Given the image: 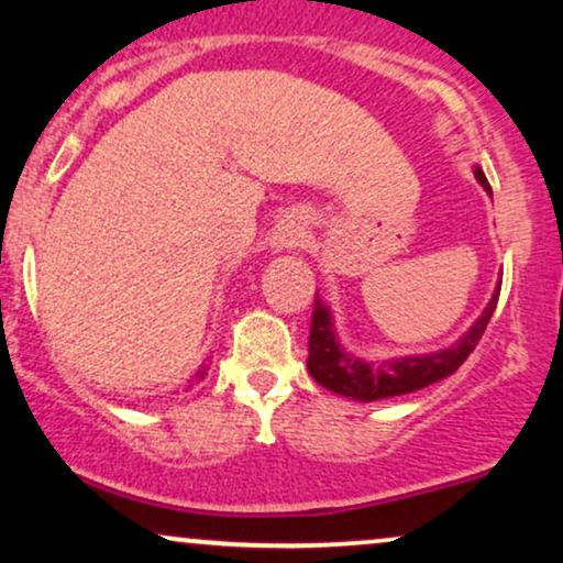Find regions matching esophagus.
<instances>
[{
  "instance_id": "esophagus-1",
  "label": "esophagus",
  "mask_w": 563,
  "mask_h": 563,
  "mask_svg": "<svg viewBox=\"0 0 563 563\" xmlns=\"http://www.w3.org/2000/svg\"><path fill=\"white\" fill-rule=\"evenodd\" d=\"M301 239H303V229L298 227L296 221H286L275 229L273 246L277 252H283V250H290V246L301 244Z\"/></svg>"
}]
</instances>
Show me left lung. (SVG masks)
I'll return each instance as SVG.
<instances>
[{
    "label": "left lung",
    "instance_id": "left-lung-1",
    "mask_svg": "<svg viewBox=\"0 0 563 563\" xmlns=\"http://www.w3.org/2000/svg\"><path fill=\"white\" fill-rule=\"evenodd\" d=\"M478 185L492 195V187L486 183L482 167L474 169ZM499 286L494 288L492 301L486 303L482 317H478L466 334L451 347L427 352V355H404L388 360H363L352 355L340 344L336 336L334 319L329 306L321 301L319 294L313 296L311 313V334H309V373L319 386L329 391L347 396L355 401H378L388 396H401L419 391V388L443 380L463 365L474 347L482 340L486 324H489L494 309L499 301Z\"/></svg>",
    "mask_w": 563,
    "mask_h": 563
}]
</instances>
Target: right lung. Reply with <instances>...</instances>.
Wrapping results in <instances>:
<instances>
[{
  "label": "right lung",
  "instance_id": "obj_1",
  "mask_svg": "<svg viewBox=\"0 0 563 563\" xmlns=\"http://www.w3.org/2000/svg\"><path fill=\"white\" fill-rule=\"evenodd\" d=\"M206 371H208V365H200L198 373H195V380H203L206 378Z\"/></svg>",
  "mask_w": 563,
  "mask_h": 563
}]
</instances>
